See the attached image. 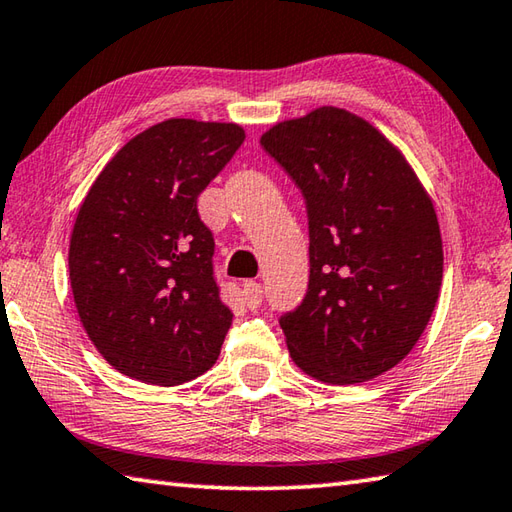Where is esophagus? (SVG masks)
Instances as JSON below:
<instances>
[{
  "mask_svg": "<svg viewBox=\"0 0 512 512\" xmlns=\"http://www.w3.org/2000/svg\"><path fill=\"white\" fill-rule=\"evenodd\" d=\"M240 296H243V301L249 310H256V307L263 303V287H260V283L256 281H245L243 289H240Z\"/></svg>",
  "mask_w": 512,
  "mask_h": 512,
  "instance_id": "esophagus-1",
  "label": "esophagus"
}]
</instances>
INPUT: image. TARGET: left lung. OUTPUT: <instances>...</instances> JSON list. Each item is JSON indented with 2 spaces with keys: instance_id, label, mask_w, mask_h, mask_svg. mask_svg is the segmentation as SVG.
Returning a JSON list of instances; mask_svg holds the SVG:
<instances>
[{
  "instance_id": "1",
  "label": "left lung",
  "mask_w": 512,
  "mask_h": 512,
  "mask_svg": "<svg viewBox=\"0 0 512 512\" xmlns=\"http://www.w3.org/2000/svg\"><path fill=\"white\" fill-rule=\"evenodd\" d=\"M263 149L303 191L310 285L281 318L292 361L332 385L401 363L435 312L443 247L432 198L399 147L339 106L276 122Z\"/></svg>"
}]
</instances>
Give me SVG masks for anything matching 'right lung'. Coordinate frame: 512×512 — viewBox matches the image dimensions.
Here are the masks:
<instances>
[{"label":"right lung","mask_w":512,"mask_h":512,"mask_svg":"<svg viewBox=\"0 0 512 512\" xmlns=\"http://www.w3.org/2000/svg\"><path fill=\"white\" fill-rule=\"evenodd\" d=\"M243 140L234 122L169 118L124 144L84 196L69 245L73 301L120 374L180 385L216 363L231 312L196 202Z\"/></svg>","instance_id":"right-lung-1"}]
</instances>
